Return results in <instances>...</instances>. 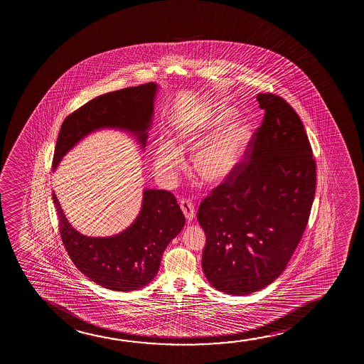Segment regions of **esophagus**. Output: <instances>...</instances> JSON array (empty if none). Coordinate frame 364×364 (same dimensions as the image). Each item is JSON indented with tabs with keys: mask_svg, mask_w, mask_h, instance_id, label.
Masks as SVG:
<instances>
[{
	"mask_svg": "<svg viewBox=\"0 0 364 364\" xmlns=\"http://www.w3.org/2000/svg\"><path fill=\"white\" fill-rule=\"evenodd\" d=\"M180 208H181L183 213H184L185 218H186V221H188V223H191L195 216L194 204L191 203V200H180Z\"/></svg>",
	"mask_w": 364,
	"mask_h": 364,
	"instance_id": "34e87169",
	"label": "esophagus"
}]
</instances>
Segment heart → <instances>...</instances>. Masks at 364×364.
Returning <instances> with one entry per match:
<instances>
[{
    "mask_svg": "<svg viewBox=\"0 0 364 364\" xmlns=\"http://www.w3.org/2000/svg\"><path fill=\"white\" fill-rule=\"evenodd\" d=\"M224 105H211L204 113L181 125L176 133L180 148L194 149L193 169L209 184L229 179L239 168L252 140V128ZM184 164L183 153L171 140H160L154 150V171L164 184H171Z\"/></svg>",
    "mask_w": 364,
    "mask_h": 364,
    "instance_id": "b5f03b06",
    "label": "heart"
}]
</instances>
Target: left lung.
Instances as JSON below:
<instances>
[{
    "label": "left lung",
    "mask_w": 364,
    "mask_h": 364,
    "mask_svg": "<svg viewBox=\"0 0 364 364\" xmlns=\"http://www.w3.org/2000/svg\"><path fill=\"white\" fill-rule=\"evenodd\" d=\"M264 119L229 179L198 210L206 234L203 271L229 294L264 289L302 239L316 191V161L299 114L279 95H257Z\"/></svg>",
    "instance_id": "left-lung-1"
}]
</instances>
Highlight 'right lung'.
<instances>
[{"label":"right lung","instance_id":"obj_1","mask_svg":"<svg viewBox=\"0 0 364 364\" xmlns=\"http://www.w3.org/2000/svg\"><path fill=\"white\" fill-rule=\"evenodd\" d=\"M158 85L146 83L100 95L65 118L55 143L53 169L85 136L103 128L127 130L145 146ZM60 234L70 259L82 274L102 287L132 291L144 287L159 271L163 252L184 228L185 218L174 195L146 189L138 218L110 237L85 236L68 223L53 193Z\"/></svg>","mask_w":364,"mask_h":364}]
</instances>
